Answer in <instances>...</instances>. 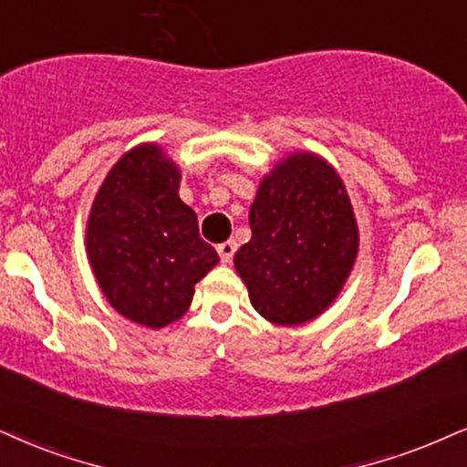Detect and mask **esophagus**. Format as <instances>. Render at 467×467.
Returning <instances> with one entry per match:
<instances>
[{
    "mask_svg": "<svg viewBox=\"0 0 467 467\" xmlns=\"http://www.w3.org/2000/svg\"><path fill=\"white\" fill-rule=\"evenodd\" d=\"M234 252H237V241H223V244L217 245V254H220L222 263L233 261Z\"/></svg>",
    "mask_w": 467,
    "mask_h": 467,
    "instance_id": "1",
    "label": "esophagus"
}]
</instances>
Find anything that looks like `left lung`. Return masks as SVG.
<instances>
[{"mask_svg":"<svg viewBox=\"0 0 467 467\" xmlns=\"http://www.w3.org/2000/svg\"><path fill=\"white\" fill-rule=\"evenodd\" d=\"M252 239L234 256L252 306L275 326L321 315L345 285L358 226L340 176L308 152L288 157L258 187Z\"/></svg>","mask_w":467,"mask_h":467,"instance_id":"1","label":"left lung"}]
</instances>
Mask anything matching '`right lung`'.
I'll return each instance as SVG.
<instances>
[{
	"label": "right lung",
	"mask_w": 467,
	"mask_h": 467,
	"mask_svg": "<svg viewBox=\"0 0 467 467\" xmlns=\"http://www.w3.org/2000/svg\"><path fill=\"white\" fill-rule=\"evenodd\" d=\"M179 181L157 146H138L111 168L88 220V256L108 302L155 329L185 315L196 282L220 263Z\"/></svg>",
	"instance_id": "1"
}]
</instances>
